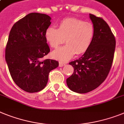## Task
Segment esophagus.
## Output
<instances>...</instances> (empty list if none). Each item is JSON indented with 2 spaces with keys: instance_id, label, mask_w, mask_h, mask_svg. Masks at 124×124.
Instances as JSON below:
<instances>
[{
  "instance_id": "obj_1",
  "label": "esophagus",
  "mask_w": 124,
  "mask_h": 124,
  "mask_svg": "<svg viewBox=\"0 0 124 124\" xmlns=\"http://www.w3.org/2000/svg\"><path fill=\"white\" fill-rule=\"evenodd\" d=\"M65 63H64V62H59V67H63L64 65H65Z\"/></svg>"
}]
</instances>
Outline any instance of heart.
Returning a JSON list of instances; mask_svg holds the SVG:
<instances>
[{"label": "heart", "instance_id": "obj_1", "mask_svg": "<svg viewBox=\"0 0 124 124\" xmlns=\"http://www.w3.org/2000/svg\"><path fill=\"white\" fill-rule=\"evenodd\" d=\"M94 29L89 22L76 18L64 19L58 29L53 26L46 28L45 39L51 47L56 48L64 42L67 44L54 50L52 57L62 62L67 61L76 54L86 52L94 38Z\"/></svg>", "mask_w": 124, "mask_h": 124}]
</instances>
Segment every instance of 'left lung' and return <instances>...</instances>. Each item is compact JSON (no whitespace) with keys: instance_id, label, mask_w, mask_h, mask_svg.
Returning a JSON list of instances; mask_svg holds the SVG:
<instances>
[{"instance_id":"left-lung-1","label":"left lung","mask_w":124,"mask_h":124,"mask_svg":"<svg viewBox=\"0 0 124 124\" xmlns=\"http://www.w3.org/2000/svg\"><path fill=\"white\" fill-rule=\"evenodd\" d=\"M94 29L91 45L81 57L70 62L74 72L66 80L72 91L86 93L94 90L105 80L112 67L115 52V36L101 17L89 14Z\"/></svg>"}]
</instances>
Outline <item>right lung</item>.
<instances>
[{
    "mask_svg": "<svg viewBox=\"0 0 124 124\" xmlns=\"http://www.w3.org/2000/svg\"><path fill=\"white\" fill-rule=\"evenodd\" d=\"M50 20L46 14L30 13L16 22L9 33L6 62L14 83L26 92L42 90L50 72L59 66L57 60H41L50 52L45 33Z\"/></svg>",
    "mask_w": 124,
    "mask_h": 124,
    "instance_id": "1",
    "label": "right lung"
}]
</instances>
